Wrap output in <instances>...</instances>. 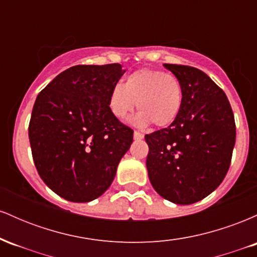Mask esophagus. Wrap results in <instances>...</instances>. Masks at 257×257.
Returning <instances> with one entry per match:
<instances>
[{"label":"esophagus","instance_id":"1","mask_svg":"<svg viewBox=\"0 0 257 257\" xmlns=\"http://www.w3.org/2000/svg\"><path fill=\"white\" fill-rule=\"evenodd\" d=\"M134 139H135V140H141V139H144V134H143V133L135 131L134 132Z\"/></svg>","mask_w":257,"mask_h":257}]
</instances>
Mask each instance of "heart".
<instances>
[{
    "label": "heart",
    "mask_w": 257,
    "mask_h": 257,
    "mask_svg": "<svg viewBox=\"0 0 257 257\" xmlns=\"http://www.w3.org/2000/svg\"><path fill=\"white\" fill-rule=\"evenodd\" d=\"M182 99L184 88L174 73L144 67L129 73L123 85L112 87L108 107L116 118L124 119L138 106L135 124L164 128L178 118Z\"/></svg>",
    "instance_id": "obj_1"
}]
</instances>
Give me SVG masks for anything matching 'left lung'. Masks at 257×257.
<instances>
[{
	"instance_id": "8db88e82",
	"label": "left lung",
	"mask_w": 257,
	"mask_h": 257,
	"mask_svg": "<svg viewBox=\"0 0 257 257\" xmlns=\"http://www.w3.org/2000/svg\"><path fill=\"white\" fill-rule=\"evenodd\" d=\"M181 81L180 113L168 128L145 135L149 179L163 198L192 204L225 179L235 143L234 116L225 91L196 67L164 64Z\"/></svg>"
}]
</instances>
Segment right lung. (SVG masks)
Listing matches in <instances>:
<instances>
[{
  "instance_id": "right-lung-1",
  "label": "right lung",
  "mask_w": 257,
  "mask_h": 257,
  "mask_svg": "<svg viewBox=\"0 0 257 257\" xmlns=\"http://www.w3.org/2000/svg\"><path fill=\"white\" fill-rule=\"evenodd\" d=\"M123 73L120 64L72 66L35 101L29 123L35 166L44 184L70 202L101 196L132 145L133 129L108 107Z\"/></svg>"
}]
</instances>
